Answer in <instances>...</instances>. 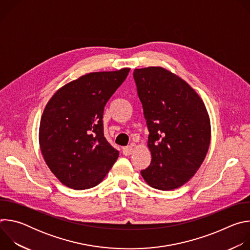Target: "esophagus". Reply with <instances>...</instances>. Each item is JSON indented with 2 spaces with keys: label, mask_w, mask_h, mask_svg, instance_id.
<instances>
[{
  "label": "esophagus",
  "mask_w": 250,
  "mask_h": 250,
  "mask_svg": "<svg viewBox=\"0 0 250 250\" xmlns=\"http://www.w3.org/2000/svg\"><path fill=\"white\" fill-rule=\"evenodd\" d=\"M132 151H133V146H125V147L123 148V153H124V155H125V156L130 155V154L132 153Z\"/></svg>",
  "instance_id": "obj_1"
}]
</instances>
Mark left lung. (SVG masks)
I'll use <instances>...</instances> for the list:
<instances>
[{"instance_id":"obj_1","label":"left lung","mask_w":250,"mask_h":250,"mask_svg":"<svg viewBox=\"0 0 250 250\" xmlns=\"http://www.w3.org/2000/svg\"><path fill=\"white\" fill-rule=\"evenodd\" d=\"M133 79L151 151V163L141 176L158 190L179 188L195 175L209 146L205 104L185 81L164 68L135 69Z\"/></svg>"}]
</instances>
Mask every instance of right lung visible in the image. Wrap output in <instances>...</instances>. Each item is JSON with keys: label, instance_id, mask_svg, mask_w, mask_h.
<instances>
[{"label": "right lung", "instance_id": "1", "mask_svg": "<svg viewBox=\"0 0 250 250\" xmlns=\"http://www.w3.org/2000/svg\"><path fill=\"white\" fill-rule=\"evenodd\" d=\"M128 68L81 76L47 103L40 125L43 158L58 180L75 190L97 186L119 157L104 135V105Z\"/></svg>", "mask_w": 250, "mask_h": 250}]
</instances>
